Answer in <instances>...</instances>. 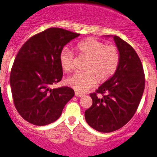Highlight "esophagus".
<instances>
[{"label":"esophagus","instance_id":"34e87169","mask_svg":"<svg viewBox=\"0 0 157 157\" xmlns=\"http://www.w3.org/2000/svg\"><path fill=\"white\" fill-rule=\"evenodd\" d=\"M75 95H76V96H77V97H79V98H80V97H82V96H83V94H82V93H80V92H77V91H76L75 92Z\"/></svg>","mask_w":157,"mask_h":157}]
</instances>
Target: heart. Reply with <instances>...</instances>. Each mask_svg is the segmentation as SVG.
<instances>
[{
    "mask_svg": "<svg viewBox=\"0 0 157 157\" xmlns=\"http://www.w3.org/2000/svg\"><path fill=\"white\" fill-rule=\"evenodd\" d=\"M75 49L80 58L87 59L83 73L76 74L66 80V83L77 91L85 92L96 85L97 81L103 83L116 73L121 60V55L115 45L94 38H87L75 45ZM59 63L67 73L74 71L76 58L74 52L64 49L59 54Z\"/></svg>",
    "mask_w": 157,
    "mask_h": 157,
    "instance_id": "heart-1",
    "label": "heart"
}]
</instances>
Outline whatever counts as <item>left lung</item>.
Returning <instances> with one entry per match:
<instances>
[{
  "mask_svg": "<svg viewBox=\"0 0 157 157\" xmlns=\"http://www.w3.org/2000/svg\"><path fill=\"white\" fill-rule=\"evenodd\" d=\"M114 40L121 60L116 73L90 93L93 103L85 111L90 127L101 132L121 128L133 117L145 88V74L140 57L131 45L118 36Z\"/></svg>",
  "mask_w": 157,
  "mask_h": 157,
  "instance_id": "obj_1",
  "label": "left lung"
}]
</instances>
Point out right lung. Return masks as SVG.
<instances>
[{
	"label": "right lung",
	"mask_w": 157,
	"mask_h": 157,
	"mask_svg": "<svg viewBox=\"0 0 157 157\" xmlns=\"http://www.w3.org/2000/svg\"><path fill=\"white\" fill-rule=\"evenodd\" d=\"M80 34L50 28L28 39L19 49L10 74L14 105L19 115L36 125L56 121L74 96L69 87L50 89L62 80L59 54L64 45Z\"/></svg>",
	"instance_id": "add662e5"
}]
</instances>
